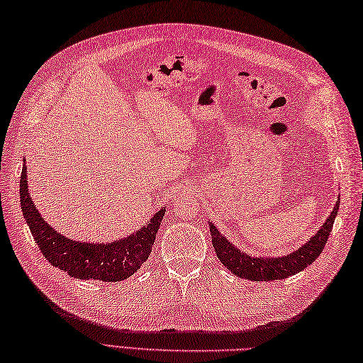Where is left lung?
Wrapping results in <instances>:
<instances>
[{"mask_svg": "<svg viewBox=\"0 0 363 363\" xmlns=\"http://www.w3.org/2000/svg\"><path fill=\"white\" fill-rule=\"evenodd\" d=\"M339 203L340 200L335 203L330 217L326 218V222L322 225V228L317 231L314 237L309 238V240L303 246H300L298 250L284 255V257L269 259L255 257V255L252 257V255H248L246 252L237 250L226 237L218 233V229L214 225L209 223L212 246H214V251L218 260L238 277L255 281L284 280L305 269L319 257L320 252L323 251V246L328 242L333 223L339 212Z\"/></svg>", "mask_w": 363, "mask_h": 363, "instance_id": "8db88e82", "label": "left lung"}]
</instances>
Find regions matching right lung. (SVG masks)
Listing matches in <instances>:
<instances>
[{
  "instance_id": "right-lung-1",
  "label": "right lung",
  "mask_w": 363,
  "mask_h": 363,
  "mask_svg": "<svg viewBox=\"0 0 363 363\" xmlns=\"http://www.w3.org/2000/svg\"><path fill=\"white\" fill-rule=\"evenodd\" d=\"M23 216L46 260L70 277L83 280L121 281L140 269L152 251V245L166 209L155 212L146 226L121 240L111 243L75 242L61 235L33 206L28 189V166L23 164L20 180Z\"/></svg>"
}]
</instances>
